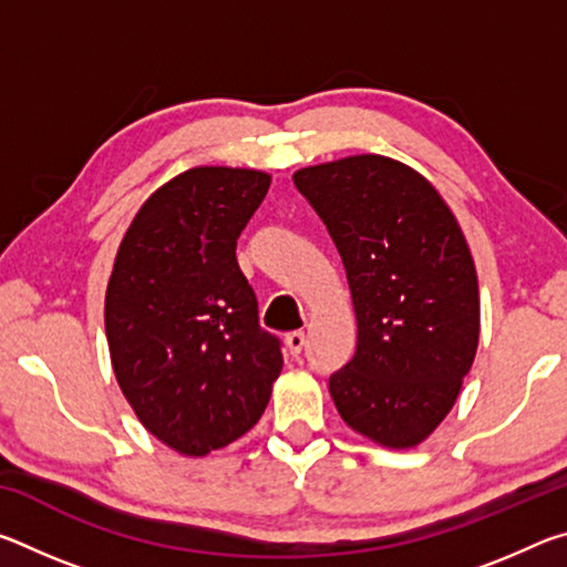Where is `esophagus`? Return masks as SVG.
<instances>
[{"instance_id": "34e87169", "label": "esophagus", "mask_w": 567, "mask_h": 567, "mask_svg": "<svg viewBox=\"0 0 567 567\" xmlns=\"http://www.w3.org/2000/svg\"><path fill=\"white\" fill-rule=\"evenodd\" d=\"M285 344H287V350H290L292 358H297V354H300L302 348H305V332H300V330L290 332V334H287V338H285Z\"/></svg>"}]
</instances>
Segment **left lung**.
<instances>
[{
  "label": "left lung",
  "mask_w": 567,
  "mask_h": 567,
  "mask_svg": "<svg viewBox=\"0 0 567 567\" xmlns=\"http://www.w3.org/2000/svg\"><path fill=\"white\" fill-rule=\"evenodd\" d=\"M292 179L338 247L358 318L352 360L330 375L334 408L372 443L415 447L455 405L477 350V275L463 229L398 159L354 155Z\"/></svg>",
  "instance_id": "left-lung-1"
}]
</instances>
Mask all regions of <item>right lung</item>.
<instances>
[{"label":"right lung","mask_w":567,"mask_h":567,"mask_svg":"<svg viewBox=\"0 0 567 567\" xmlns=\"http://www.w3.org/2000/svg\"><path fill=\"white\" fill-rule=\"evenodd\" d=\"M267 189V172L192 167L152 192L114 257V378L142 425L187 457L243 437L280 378V340L260 328L235 255Z\"/></svg>","instance_id":"1"}]
</instances>
